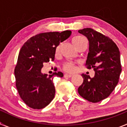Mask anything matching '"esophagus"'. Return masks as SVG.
Segmentation results:
<instances>
[{
  "mask_svg": "<svg viewBox=\"0 0 127 127\" xmlns=\"http://www.w3.org/2000/svg\"><path fill=\"white\" fill-rule=\"evenodd\" d=\"M72 76V75L70 74H64V77H70Z\"/></svg>",
  "mask_w": 127,
  "mask_h": 127,
  "instance_id": "esophagus-1",
  "label": "esophagus"
}]
</instances>
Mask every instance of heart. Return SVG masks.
Here are the masks:
<instances>
[{
  "instance_id": "heart-1",
  "label": "heart",
  "mask_w": 127,
  "mask_h": 127,
  "mask_svg": "<svg viewBox=\"0 0 127 127\" xmlns=\"http://www.w3.org/2000/svg\"><path fill=\"white\" fill-rule=\"evenodd\" d=\"M72 43L74 45V46L77 50V48H79L81 45H82L83 44L86 43V40L82 36H79V35H77V36L74 37L72 39ZM61 44H58L55 50V55H58L59 52H60V49ZM63 69L66 72H72L76 69V65L74 63L72 62H67L65 63L64 66H63Z\"/></svg>"
}]
</instances>
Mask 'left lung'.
Returning a JSON list of instances; mask_svg holds the SVG:
<instances>
[{
    "instance_id": "1",
    "label": "left lung",
    "mask_w": 127,
    "mask_h": 127,
    "mask_svg": "<svg viewBox=\"0 0 127 127\" xmlns=\"http://www.w3.org/2000/svg\"><path fill=\"white\" fill-rule=\"evenodd\" d=\"M78 32L89 41L86 65L87 69H94L95 76L83 74V82L77 90L85 99L98 102L108 97L118 83L122 72L120 53L112 39L94 29L86 28Z\"/></svg>"
}]
</instances>
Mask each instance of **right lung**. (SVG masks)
Listing matches in <instances>:
<instances>
[{
	"mask_svg": "<svg viewBox=\"0 0 127 127\" xmlns=\"http://www.w3.org/2000/svg\"><path fill=\"white\" fill-rule=\"evenodd\" d=\"M70 34V30L39 33L21 48L14 69L16 86L21 98L30 108L41 109L53 99L54 77H62L64 74L58 72L48 76L41 72V69L44 63L53 61L57 46Z\"/></svg>",
	"mask_w": 127,
	"mask_h": 127,
	"instance_id": "1",
	"label": "right lung"
}]
</instances>
